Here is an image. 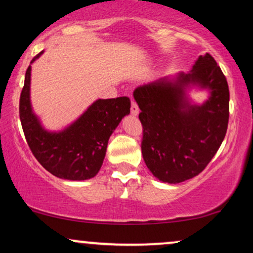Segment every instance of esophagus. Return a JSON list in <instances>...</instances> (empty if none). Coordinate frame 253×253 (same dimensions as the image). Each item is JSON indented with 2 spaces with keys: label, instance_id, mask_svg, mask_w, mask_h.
I'll return each instance as SVG.
<instances>
[{
  "label": "esophagus",
  "instance_id": "esophagus-1",
  "mask_svg": "<svg viewBox=\"0 0 253 253\" xmlns=\"http://www.w3.org/2000/svg\"><path fill=\"white\" fill-rule=\"evenodd\" d=\"M130 114L134 115V117H136V115L139 114V107H138V104L135 103L134 100H132V106H130Z\"/></svg>",
  "mask_w": 253,
  "mask_h": 253
}]
</instances>
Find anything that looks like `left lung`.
<instances>
[{"mask_svg": "<svg viewBox=\"0 0 253 253\" xmlns=\"http://www.w3.org/2000/svg\"><path fill=\"white\" fill-rule=\"evenodd\" d=\"M191 87L207 89L208 100L191 104ZM133 96L141 110V152L152 175L176 184L202 172L225 138L229 117L228 84L214 58L200 56L190 72L143 84Z\"/></svg>", "mask_w": 253, "mask_h": 253, "instance_id": "obj_1", "label": "left lung"}]
</instances>
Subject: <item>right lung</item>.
<instances>
[{"label":"right lung","instance_id":"obj_1","mask_svg":"<svg viewBox=\"0 0 253 253\" xmlns=\"http://www.w3.org/2000/svg\"><path fill=\"white\" fill-rule=\"evenodd\" d=\"M43 53L40 52L32 63ZM31 70L28 66L20 96V120L28 146L52 175L69 181H84L97 175L106 156L109 136L125 115L129 114L128 97L96 100L68 127L58 132L45 129L31 104Z\"/></svg>","mask_w":253,"mask_h":253}]
</instances>
